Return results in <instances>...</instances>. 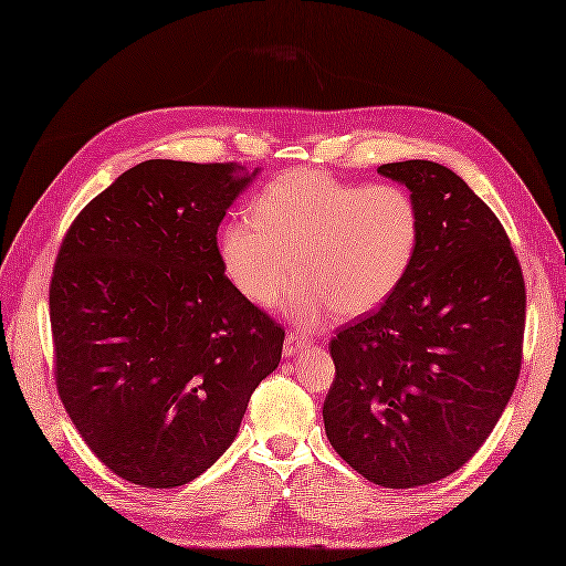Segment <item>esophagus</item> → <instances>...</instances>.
Segmentation results:
<instances>
[{"label":"esophagus","mask_w":566,"mask_h":566,"mask_svg":"<svg viewBox=\"0 0 566 566\" xmlns=\"http://www.w3.org/2000/svg\"><path fill=\"white\" fill-rule=\"evenodd\" d=\"M308 346V342L303 339L301 335H294V332H289L286 339H284V356H296L298 352H303Z\"/></svg>","instance_id":"obj_1"}]
</instances>
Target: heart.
Masks as SVG:
<instances>
[{
	"instance_id": "heart-1",
	"label": "heart",
	"mask_w": 566,
	"mask_h": 566,
	"mask_svg": "<svg viewBox=\"0 0 566 566\" xmlns=\"http://www.w3.org/2000/svg\"><path fill=\"white\" fill-rule=\"evenodd\" d=\"M421 210L397 184H356L315 169H294L270 181L220 227L217 251L227 280L258 306H268L294 277L284 301L303 329L337 311L358 317L392 298L421 249Z\"/></svg>"
}]
</instances>
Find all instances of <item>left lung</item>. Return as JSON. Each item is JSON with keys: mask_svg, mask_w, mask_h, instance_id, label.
<instances>
[{"mask_svg": "<svg viewBox=\"0 0 566 566\" xmlns=\"http://www.w3.org/2000/svg\"><path fill=\"white\" fill-rule=\"evenodd\" d=\"M378 174L416 198L421 249L399 292L332 339L323 421L370 483L418 488L461 469L512 399L526 286L504 227L459 174L430 159Z\"/></svg>", "mask_w": 566, "mask_h": 566, "instance_id": "1", "label": "left lung"}]
</instances>
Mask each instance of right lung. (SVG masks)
I'll use <instances>...</instances> for the list:
<instances>
[{
    "mask_svg": "<svg viewBox=\"0 0 566 566\" xmlns=\"http://www.w3.org/2000/svg\"><path fill=\"white\" fill-rule=\"evenodd\" d=\"M258 171L148 159L66 231L50 286L56 387L124 481L179 488L234 442L284 329L224 277L222 224Z\"/></svg>",
    "mask_w": 566,
    "mask_h": 566,
    "instance_id": "1",
    "label": "right lung"
}]
</instances>
